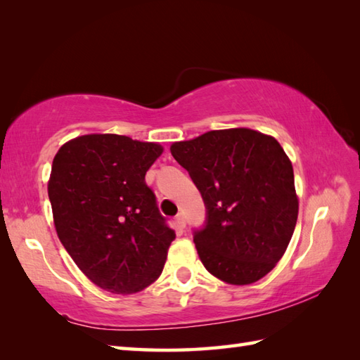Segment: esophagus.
<instances>
[{
  "mask_svg": "<svg viewBox=\"0 0 360 360\" xmlns=\"http://www.w3.org/2000/svg\"><path fill=\"white\" fill-rule=\"evenodd\" d=\"M174 219H176V224H178L179 229H184L186 227V218H184V215H182V213H178Z\"/></svg>",
  "mask_w": 360,
  "mask_h": 360,
  "instance_id": "1",
  "label": "esophagus"
}]
</instances>
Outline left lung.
I'll use <instances>...</instances> for the list:
<instances>
[{
  "mask_svg": "<svg viewBox=\"0 0 360 360\" xmlns=\"http://www.w3.org/2000/svg\"><path fill=\"white\" fill-rule=\"evenodd\" d=\"M170 151L207 209L193 241L204 267L229 285L269 274L292 238L298 196L292 162L275 137L250 128L213 129Z\"/></svg>",
  "mask_w": 360,
  "mask_h": 360,
  "instance_id": "left-lung-1",
  "label": "left lung"
}]
</instances>
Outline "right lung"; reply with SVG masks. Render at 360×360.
I'll use <instances>...</instances> for the list:
<instances>
[{"label":"right lung","mask_w":360,"mask_h":360,"mask_svg":"<svg viewBox=\"0 0 360 360\" xmlns=\"http://www.w3.org/2000/svg\"><path fill=\"white\" fill-rule=\"evenodd\" d=\"M156 142L85 134L52 160L48 195L60 241L79 269L112 294H134L164 269L176 238L145 173L162 155Z\"/></svg>","instance_id":"1"}]
</instances>
